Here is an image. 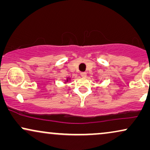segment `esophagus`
<instances>
[{"instance_id": "esophagus-1", "label": "esophagus", "mask_w": 150, "mask_h": 150, "mask_svg": "<svg viewBox=\"0 0 150 150\" xmlns=\"http://www.w3.org/2000/svg\"><path fill=\"white\" fill-rule=\"evenodd\" d=\"M80 75L82 77H86V72H81V73H80Z\"/></svg>"}]
</instances>
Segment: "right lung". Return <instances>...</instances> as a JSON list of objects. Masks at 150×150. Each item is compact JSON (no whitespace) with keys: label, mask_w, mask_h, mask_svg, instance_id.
<instances>
[{"label":"right lung","mask_w":150,"mask_h":150,"mask_svg":"<svg viewBox=\"0 0 150 150\" xmlns=\"http://www.w3.org/2000/svg\"><path fill=\"white\" fill-rule=\"evenodd\" d=\"M68 79H69V78H68V79H67V81H68Z\"/></svg>","instance_id":"obj_1"}]
</instances>
